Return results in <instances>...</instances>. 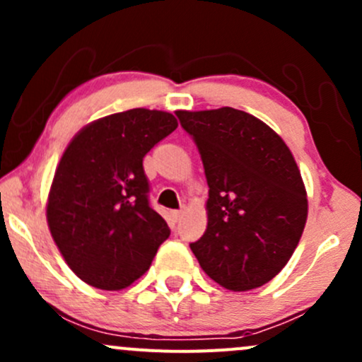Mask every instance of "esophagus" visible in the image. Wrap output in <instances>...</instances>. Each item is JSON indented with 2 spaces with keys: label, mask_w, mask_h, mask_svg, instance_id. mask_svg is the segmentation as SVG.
<instances>
[{
  "label": "esophagus",
  "mask_w": 362,
  "mask_h": 362,
  "mask_svg": "<svg viewBox=\"0 0 362 362\" xmlns=\"http://www.w3.org/2000/svg\"><path fill=\"white\" fill-rule=\"evenodd\" d=\"M172 216H173V219H175V221H178V219L182 218V216H184V211H172Z\"/></svg>",
  "instance_id": "obj_1"
}]
</instances>
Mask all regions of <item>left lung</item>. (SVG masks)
I'll return each mask as SVG.
<instances>
[{
  "mask_svg": "<svg viewBox=\"0 0 362 362\" xmlns=\"http://www.w3.org/2000/svg\"><path fill=\"white\" fill-rule=\"evenodd\" d=\"M204 165L207 228L190 243L211 279L230 291L264 286L296 250L306 189L279 134L243 110H178Z\"/></svg>",
  "mask_w": 362,
  "mask_h": 362,
  "instance_id": "left-lung-1",
  "label": "left lung"
}]
</instances>
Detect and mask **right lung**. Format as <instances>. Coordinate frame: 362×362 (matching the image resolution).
<instances>
[{
	"instance_id": "add662e5",
	"label": "right lung",
	"mask_w": 362,
	"mask_h": 362,
	"mask_svg": "<svg viewBox=\"0 0 362 362\" xmlns=\"http://www.w3.org/2000/svg\"><path fill=\"white\" fill-rule=\"evenodd\" d=\"M177 126L168 112L132 109L88 124L66 148L49 192L47 224L66 264L86 284L127 288L170 236L149 206L143 158Z\"/></svg>"
}]
</instances>
